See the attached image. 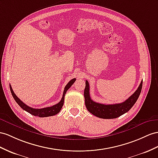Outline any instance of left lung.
<instances>
[{
	"instance_id": "left-lung-1",
	"label": "left lung",
	"mask_w": 158,
	"mask_h": 158,
	"mask_svg": "<svg viewBox=\"0 0 158 158\" xmlns=\"http://www.w3.org/2000/svg\"><path fill=\"white\" fill-rule=\"evenodd\" d=\"M143 81L134 94L125 100L124 102L116 104L106 105L94 102L89 95V85L87 81H85V88L84 90L85 103L87 110L96 117L102 119H114L127 112L135 103L140 95L142 88Z\"/></svg>"
}]
</instances>
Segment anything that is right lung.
<instances>
[{
    "label": "right lung",
    "instance_id": "obj_1",
    "mask_svg": "<svg viewBox=\"0 0 158 158\" xmlns=\"http://www.w3.org/2000/svg\"><path fill=\"white\" fill-rule=\"evenodd\" d=\"M75 80H76V79H73L67 83V85L64 89L62 99L57 104L54 105V106H51V107H44V108H42V109H35V108H33V107L28 106L27 105L24 103L20 99L17 95H15V94L13 90V89H12V87H11L10 85V89L11 91L12 95H13V98L16 101V102L18 103L19 106L21 107L23 110L27 111L28 113H29V114H31L33 115L40 117V118H44V117H49V116L55 115L56 114H57L59 112H60V110H61V108L63 106L64 95H65L66 92L71 87L72 85L74 83Z\"/></svg>",
    "mask_w": 158,
    "mask_h": 158
}]
</instances>
